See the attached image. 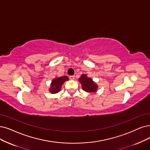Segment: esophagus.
<instances>
[{"label": "esophagus", "instance_id": "1", "mask_svg": "<svg viewBox=\"0 0 150 150\" xmlns=\"http://www.w3.org/2000/svg\"><path fill=\"white\" fill-rule=\"evenodd\" d=\"M69 78L71 80H74V76H69Z\"/></svg>", "mask_w": 150, "mask_h": 150}]
</instances>
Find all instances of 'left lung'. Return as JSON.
Instances as JSON below:
<instances>
[{
	"mask_svg": "<svg viewBox=\"0 0 150 150\" xmlns=\"http://www.w3.org/2000/svg\"><path fill=\"white\" fill-rule=\"evenodd\" d=\"M78 81L81 83L83 91L91 94L97 92L98 85L91 78L88 77L87 74H82Z\"/></svg>",
	"mask_w": 150,
	"mask_h": 150,
	"instance_id": "8db88e82",
	"label": "left lung"
}]
</instances>
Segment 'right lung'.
Returning a JSON list of instances; mask_svg holds the SVG:
<instances>
[{"instance_id": "1", "label": "right lung", "mask_w": 150, "mask_h": 150, "mask_svg": "<svg viewBox=\"0 0 150 150\" xmlns=\"http://www.w3.org/2000/svg\"><path fill=\"white\" fill-rule=\"evenodd\" d=\"M69 78L67 76H63L61 77H56L55 78L53 79L50 83V87L49 89V92L55 94L58 93L61 91L62 87L65 81H68Z\"/></svg>"}]
</instances>
